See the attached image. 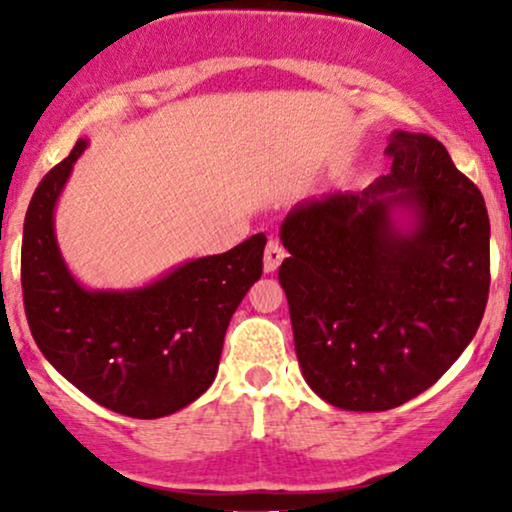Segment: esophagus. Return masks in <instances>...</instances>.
Returning a JSON list of instances; mask_svg holds the SVG:
<instances>
[{
  "label": "esophagus",
  "mask_w": 512,
  "mask_h": 512,
  "mask_svg": "<svg viewBox=\"0 0 512 512\" xmlns=\"http://www.w3.org/2000/svg\"><path fill=\"white\" fill-rule=\"evenodd\" d=\"M284 257H286L284 245H281L279 240H269L267 250H264V272L267 274L276 272V269H279V264L284 262Z\"/></svg>",
  "instance_id": "esophagus-1"
}]
</instances>
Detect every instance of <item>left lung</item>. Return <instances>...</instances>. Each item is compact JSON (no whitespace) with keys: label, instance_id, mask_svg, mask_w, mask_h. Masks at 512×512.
<instances>
[{"label":"left lung","instance_id":"left-lung-1","mask_svg":"<svg viewBox=\"0 0 512 512\" xmlns=\"http://www.w3.org/2000/svg\"><path fill=\"white\" fill-rule=\"evenodd\" d=\"M392 168L363 192L296 204L281 223L305 383L332 407L387 411L467 349L491 284L481 192L428 134H390Z\"/></svg>","mask_w":512,"mask_h":512}]
</instances>
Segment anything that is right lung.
Returning a JSON list of instances; mask_svg holds the SVG:
<instances>
[{
    "instance_id": "obj_1",
    "label": "right lung",
    "mask_w": 512,
    "mask_h": 512,
    "mask_svg": "<svg viewBox=\"0 0 512 512\" xmlns=\"http://www.w3.org/2000/svg\"><path fill=\"white\" fill-rule=\"evenodd\" d=\"M84 149L79 139L28 204L21 245L28 327L52 368L93 402L132 419H161L214 383L228 322L262 276L267 238L257 233L139 289H86L55 236L57 199Z\"/></svg>"
}]
</instances>
